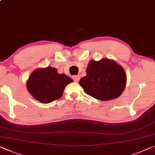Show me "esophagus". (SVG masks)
Instances as JSON below:
<instances>
[{"label":"esophagus","mask_w":155,"mask_h":155,"mask_svg":"<svg viewBox=\"0 0 155 155\" xmlns=\"http://www.w3.org/2000/svg\"><path fill=\"white\" fill-rule=\"evenodd\" d=\"M73 79H74V81L75 82H78V81H79V79H80V77L79 76H74V77H73Z\"/></svg>","instance_id":"1"}]
</instances>
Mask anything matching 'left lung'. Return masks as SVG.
<instances>
[{"label": "left lung", "instance_id": "left-lung-1", "mask_svg": "<svg viewBox=\"0 0 155 155\" xmlns=\"http://www.w3.org/2000/svg\"><path fill=\"white\" fill-rule=\"evenodd\" d=\"M78 84L88 95L108 101L120 96L127 84V74L114 60H91L86 68V76L81 78Z\"/></svg>", "mask_w": 155, "mask_h": 155}]
</instances>
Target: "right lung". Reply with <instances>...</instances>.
Segmentation results:
<instances>
[{"label":"right lung","instance_id":"obj_1","mask_svg":"<svg viewBox=\"0 0 155 155\" xmlns=\"http://www.w3.org/2000/svg\"><path fill=\"white\" fill-rule=\"evenodd\" d=\"M74 81L56 68H38L31 74L26 82L28 91L34 99L48 104L61 98L65 87Z\"/></svg>","mask_w":155,"mask_h":155}]
</instances>
